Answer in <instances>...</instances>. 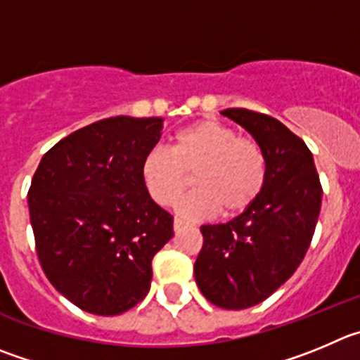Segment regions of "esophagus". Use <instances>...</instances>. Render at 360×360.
Here are the masks:
<instances>
[{
    "label": "esophagus",
    "mask_w": 360,
    "mask_h": 360,
    "mask_svg": "<svg viewBox=\"0 0 360 360\" xmlns=\"http://www.w3.org/2000/svg\"><path fill=\"white\" fill-rule=\"evenodd\" d=\"M184 227H188L186 221L181 220V218H176V220H174V231H176V233H179V231H183Z\"/></svg>",
    "instance_id": "esophagus-1"
}]
</instances>
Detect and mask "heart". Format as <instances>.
Returning a JSON list of instances; mask_svg holds the SVG:
<instances>
[{"instance_id": "obj_1", "label": "heart", "mask_w": 360, "mask_h": 360, "mask_svg": "<svg viewBox=\"0 0 360 360\" xmlns=\"http://www.w3.org/2000/svg\"><path fill=\"white\" fill-rule=\"evenodd\" d=\"M140 176L150 199L165 207L179 200L193 176L197 190L177 204L181 217H236L263 193L266 158L256 140L218 120H200L177 131L170 150L150 149Z\"/></svg>"}]
</instances>
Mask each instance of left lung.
Instances as JSON below:
<instances>
[{
    "label": "left lung",
    "instance_id": "left-lung-1",
    "mask_svg": "<svg viewBox=\"0 0 360 360\" xmlns=\"http://www.w3.org/2000/svg\"><path fill=\"white\" fill-rule=\"evenodd\" d=\"M221 115L259 143L266 183L247 211L200 227L204 245L193 274L211 304L240 311L266 300L302 263L320 217L321 184L311 150L281 120L245 108Z\"/></svg>",
    "mask_w": 360,
    "mask_h": 360
}]
</instances>
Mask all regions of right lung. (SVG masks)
I'll return each instance as SVG.
<instances>
[{
  "mask_svg": "<svg viewBox=\"0 0 360 360\" xmlns=\"http://www.w3.org/2000/svg\"><path fill=\"white\" fill-rule=\"evenodd\" d=\"M163 119L119 115L60 140L28 191L37 256L53 286L97 316H117L150 290L153 257L174 236V218L147 193L143 156Z\"/></svg>",
  "mask_w": 360,
  "mask_h": 360,
  "instance_id": "add662e5",
  "label": "right lung"
}]
</instances>
